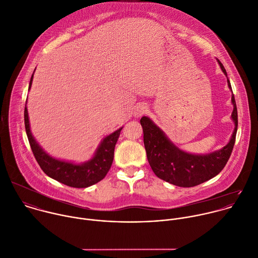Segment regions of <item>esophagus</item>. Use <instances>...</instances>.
Wrapping results in <instances>:
<instances>
[{"instance_id": "1", "label": "esophagus", "mask_w": 258, "mask_h": 258, "mask_svg": "<svg viewBox=\"0 0 258 258\" xmlns=\"http://www.w3.org/2000/svg\"><path fill=\"white\" fill-rule=\"evenodd\" d=\"M147 111H148V107L146 105H144V104H140V105H138L136 107L134 114H135V116L140 117V116L144 115L145 113H147Z\"/></svg>"}]
</instances>
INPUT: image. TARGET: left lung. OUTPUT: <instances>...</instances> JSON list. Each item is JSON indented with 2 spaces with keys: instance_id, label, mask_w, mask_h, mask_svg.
I'll use <instances>...</instances> for the list:
<instances>
[{
  "instance_id": "1",
  "label": "left lung",
  "mask_w": 258,
  "mask_h": 258,
  "mask_svg": "<svg viewBox=\"0 0 258 258\" xmlns=\"http://www.w3.org/2000/svg\"><path fill=\"white\" fill-rule=\"evenodd\" d=\"M218 62L227 76L223 63L219 59ZM228 86L232 90L229 79ZM232 103L235 130L231 140L220 151L207 155H192L179 150L150 118L143 116L141 124L144 132V145L149 164L156 176L177 186L192 187L218 175L227 164L235 145L238 113L234 95H232Z\"/></svg>"
}]
</instances>
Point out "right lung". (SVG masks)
Masks as SVG:
<instances>
[{
	"instance_id": "1",
	"label": "right lung",
	"mask_w": 258,
	"mask_h": 258,
	"mask_svg": "<svg viewBox=\"0 0 258 258\" xmlns=\"http://www.w3.org/2000/svg\"><path fill=\"white\" fill-rule=\"evenodd\" d=\"M32 79L33 75L30 79L29 89L31 87ZM24 123L32 153L43 172L60 183L77 188L91 186L106 176L113 162L115 144L120 135V131L122 130V127H120L106 137L101 142L94 157L90 161L81 165H76L50 157L36 143L30 132L26 106L24 109Z\"/></svg>"
}]
</instances>
